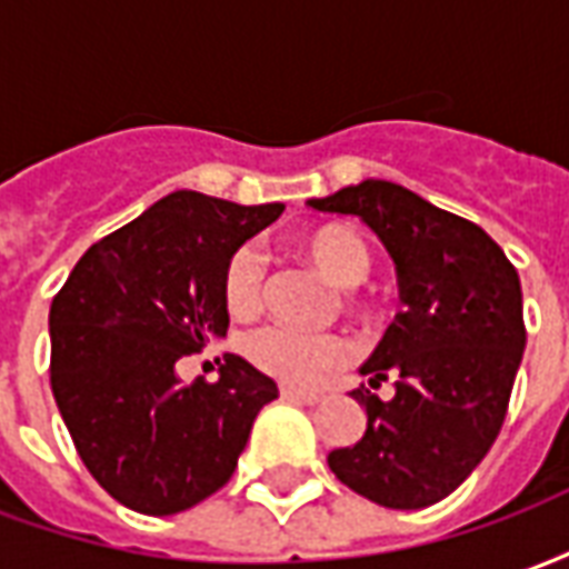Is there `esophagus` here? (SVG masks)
I'll return each instance as SVG.
<instances>
[{"mask_svg":"<svg viewBox=\"0 0 569 569\" xmlns=\"http://www.w3.org/2000/svg\"><path fill=\"white\" fill-rule=\"evenodd\" d=\"M280 396H283L286 402H301V406H317L322 396L317 393H301V390H292V387H283L280 390Z\"/></svg>","mask_w":569,"mask_h":569,"instance_id":"esophagus-1","label":"esophagus"}]
</instances>
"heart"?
Listing matches in <instances>:
<instances>
[{
    "mask_svg": "<svg viewBox=\"0 0 569 569\" xmlns=\"http://www.w3.org/2000/svg\"><path fill=\"white\" fill-rule=\"evenodd\" d=\"M310 264L338 289H353L371 271L369 243L341 224H326L301 240ZM224 305L234 317H249L264 298V256L256 247H240L224 264ZM252 366L289 387H317L332 371L345 369L353 347L332 332H298L289 326H264L247 338Z\"/></svg>",
    "mask_w": 569,
    "mask_h": 569,
    "instance_id": "obj_1",
    "label": "heart"
}]
</instances>
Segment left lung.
<instances>
[{
    "mask_svg": "<svg viewBox=\"0 0 569 569\" xmlns=\"http://www.w3.org/2000/svg\"><path fill=\"white\" fill-rule=\"evenodd\" d=\"M308 207L359 216L390 252L396 313L353 390L366 436L329 453L341 485L387 509H423L463 485L500 436L527 332L521 280L476 222L366 179ZM390 377L397 393H370Z\"/></svg>",
    "mask_w": 569,
    "mask_h": 569,
    "instance_id": "left-lung-1",
    "label": "left lung"
}]
</instances>
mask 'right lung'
Masks as SVG:
<instances>
[{"instance_id": "obj_1", "label": "right lung", "mask_w": 569, "mask_h": 569, "mask_svg": "<svg viewBox=\"0 0 569 569\" xmlns=\"http://www.w3.org/2000/svg\"><path fill=\"white\" fill-rule=\"evenodd\" d=\"M283 203L173 191L97 240L51 301V390L81 463L121 506L186 512L234 476L277 383L228 353L219 381L179 359L228 332L224 264Z\"/></svg>"}]
</instances>
